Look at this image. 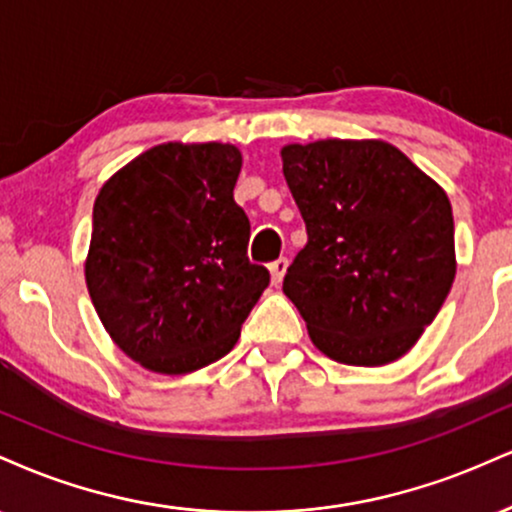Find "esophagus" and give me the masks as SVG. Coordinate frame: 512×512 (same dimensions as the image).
Here are the masks:
<instances>
[{
  "label": "esophagus",
  "mask_w": 512,
  "mask_h": 512,
  "mask_svg": "<svg viewBox=\"0 0 512 512\" xmlns=\"http://www.w3.org/2000/svg\"><path fill=\"white\" fill-rule=\"evenodd\" d=\"M286 269H288L286 257H279V260H274L272 264H269V274H272L274 286H279V283L283 281V276H286Z\"/></svg>",
  "instance_id": "1"
}]
</instances>
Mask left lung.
<instances>
[{
	"label": "left lung",
	"instance_id": "left-lung-1",
	"mask_svg": "<svg viewBox=\"0 0 512 512\" xmlns=\"http://www.w3.org/2000/svg\"><path fill=\"white\" fill-rule=\"evenodd\" d=\"M281 162L307 226L283 293L326 357L353 367L396 362L453 286L446 190L384 140L291 143Z\"/></svg>",
	"mask_w": 512,
	"mask_h": 512
}]
</instances>
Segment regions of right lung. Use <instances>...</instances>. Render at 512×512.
Segmentation results:
<instances>
[{
    "instance_id": "add662e5",
    "label": "right lung",
    "mask_w": 512,
    "mask_h": 512,
    "mask_svg": "<svg viewBox=\"0 0 512 512\" xmlns=\"http://www.w3.org/2000/svg\"><path fill=\"white\" fill-rule=\"evenodd\" d=\"M229 143H162L104 181L85 283L112 341L140 367L188 374L236 346L269 272L248 260Z\"/></svg>"
}]
</instances>
